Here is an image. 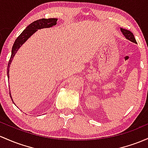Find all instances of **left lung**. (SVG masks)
Instances as JSON below:
<instances>
[{
    "label": "left lung",
    "instance_id": "left-lung-1",
    "mask_svg": "<svg viewBox=\"0 0 148 148\" xmlns=\"http://www.w3.org/2000/svg\"><path fill=\"white\" fill-rule=\"evenodd\" d=\"M121 32H122L123 34H124V36L126 37V39L131 40V41L133 42V43H136V38H135L134 36V34H133L132 32H130V31H129V30H127V29H122V28H121Z\"/></svg>",
    "mask_w": 148,
    "mask_h": 148
}]
</instances>
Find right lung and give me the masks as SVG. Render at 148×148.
<instances>
[{
	"mask_svg": "<svg viewBox=\"0 0 148 148\" xmlns=\"http://www.w3.org/2000/svg\"><path fill=\"white\" fill-rule=\"evenodd\" d=\"M57 21H58V19L56 18H49V19L43 18V19H38V20L34 21V22H32V24H29V26H27V28L24 29L23 32L21 33V34L17 37V39H16L15 41H14L13 46H12V54H11L10 59L9 62H8V71H7V75H8V79H9L10 64L11 62H12V59H13L14 56H15L16 53H17V50H19V48H20V47L22 46L24 43H25L26 40H28L29 37H30L32 35H33L38 30V29H41L43 28H50V27H53V26L56 25L57 24ZM10 95H11L10 91ZM10 98L12 99L11 95H10Z\"/></svg>",
	"mask_w": 148,
	"mask_h": 148,
	"instance_id": "right-lung-1",
	"label": "right lung"
}]
</instances>
